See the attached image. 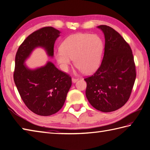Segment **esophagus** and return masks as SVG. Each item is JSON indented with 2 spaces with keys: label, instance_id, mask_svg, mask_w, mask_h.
Returning <instances> with one entry per match:
<instances>
[{
  "label": "esophagus",
  "instance_id": "1",
  "mask_svg": "<svg viewBox=\"0 0 150 150\" xmlns=\"http://www.w3.org/2000/svg\"><path fill=\"white\" fill-rule=\"evenodd\" d=\"M78 80V78H72V81L73 83H76V81H77Z\"/></svg>",
  "mask_w": 150,
  "mask_h": 150
}]
</instances>
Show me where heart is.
Here are the masks:
<instances>
[{
	"instance_id": "heart-1",
	"label": "heart",
	"mask_w": 150,
	"mask_h": 150,
	"mask_svg": "<svg viewBox=\"0 0 150 150\" xmlns=\"http://www.w3.org/2000/svg\"><path fill=\"white\" fill-rule=\"evenodd\" d=\"M103 50V42L96 34L78 33L67 38L55 58L63 71H67L74 59L79 71L86 74L95 72L98 68Z\"/></svg>"
}]
</instances>
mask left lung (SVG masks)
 Segmentation results:
<instances>
[{
	"instance_id": "obj_1",
	"label": "left lung",
	"mask_w": 150,
	"mask_h": 150,
	"mask_svg": "<svg viewBox=\"0 0 150 150\" xmlns=\"http://www.w3.org/2000/svg\"><path fill=\"white\" fill-rule=\"evenodd\" d=\"M98 28L105 35L102 63L92 76L85 78L87 98L102 112L116 111L129 100L136 78V69L129 45L120 33L106 25Z\"/></svg>"
}]
</instances>
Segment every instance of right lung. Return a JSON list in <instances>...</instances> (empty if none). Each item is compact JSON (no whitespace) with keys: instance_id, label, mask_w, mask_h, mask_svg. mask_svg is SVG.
Masks as SVG:
<instances>
[{"instance_id":"obj_1","label":"right lung","mask_w":150,"mask_h":150,"mask_svg":"<svg viewBox=\"0 0 150 150\" xmlns=\"http://www.w3.org/2000/svg\"><path fill=\"white\" fill-rule=\"evenodd\" d=\"M59 33L51 26L36 30L24 39L15 56V85L24 104L40 116H50L62 109L71 87L72 78L51 62L35 70L28 69L24 63L38 47L45 48L48 56L52 57L55 41Z\"/></svg>"}]
</instances>
